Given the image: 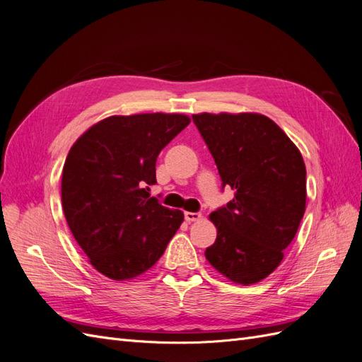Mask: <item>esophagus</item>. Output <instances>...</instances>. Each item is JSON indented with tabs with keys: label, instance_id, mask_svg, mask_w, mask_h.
<instances>
[{
	"label": "esophagus",
	"instance_id": "obj_1",
	"mask_svg": "<svg viewBox=\"0 0 362 362\" xmlns=\"http://www.w3.org/2000/svg\"><path fill=\"white\" fill-rule=\"evenodd\" d=\"M184 217H185V221H187L189 223L190 222H198V221H201V213H190V211H185V214H184Z\"/></svg>",
	"mask_w": 362,
	"mask_h": 362
}]
</instances>
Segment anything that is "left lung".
I'll return each mask as SVG.
<instances>
[{
    "instance_id": "obj_1",
    "label": "left lung",
    "mask_w": 362,
    "mask_h": 362,
    "mask_svg": "<svg viewBox=\"0 0 362 362\" xmlns=\"http://www.w3.org/2000/svg\"><path fill=\"white\" fill-rule=\"evenodd\" d=\"M193 122L234 198L210 214L217 238L208 262L234 284L275 272L306 206V169L290 137L259 113H199Z\"/></svg>"
}]
</instances>
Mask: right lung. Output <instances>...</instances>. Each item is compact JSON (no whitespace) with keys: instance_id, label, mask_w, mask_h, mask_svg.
Here are the masks:
<instances>
[{"instance_id":"1","label":"right lung","mask_w":362,"mask_h":362,"mask_svg":"<svg viewBox=\"0 0 362 362\" xmlns=\"http://www.w3.org/2000/svg\"><path fill=\"white\" fill-rule=\"evenodd\" d=\"M190 124L187 115L110 116L72 145L62 173V205L89 262L113 281L149 270L184 221L149 196L160 151Z\"/></svg>"}]
</instances>
